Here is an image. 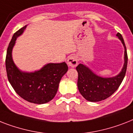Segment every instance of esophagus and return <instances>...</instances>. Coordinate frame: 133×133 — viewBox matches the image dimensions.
Instances as JSON below:
<instances>
[{"label": "esophagus", "instance_id": "1", "mask_svg": "<svg viewBox=\"0 0 133 133\" xmlns=\"http://www.w3.org/2000/svg\"><path fill=\"white\" fill-rule=\"evenodd\" d=\"M78 64L77 57L75 55H71L68 59V65L72 68H75Z\"/></svg>", "mask_w": 133, "mask_h": 133}]
</instances>
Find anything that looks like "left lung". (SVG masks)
Segmentation results:
<instances>
[{"instance_id":"8db88e82","label":"left lung","mask_w":133,"mask_h":133,"mask_svg":"<svg viewBox=\"0 0 133 133\" xmlns=\"http://www.w3.org/2000/svg\"><path fill=\"white\" fill-rule=\"evenodd\" d=\"M124 47V64L118 75L111 78L97 76L85 65L80 63L76 68L78 77L77 85L81 94L88 101L99 102L111 96L121 85L126 74L128 63V55L124 41L119 33H117Z\"/></svg>"}]
</instances>
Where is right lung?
Listing matches in <instances>:
<instances>
[{
    "label": "right lung",
    "mask_w": 133,
    "mask_h": 133,
    "mask_svg": "<svg viewBox=\"0 0 133 133\" xmlns=\"http://www.w3.org/2000/svg\"><path fill=\"white\" fill-rule=\"evenodd\" d=\"M26 26L14 33L7 48L5 65L7 78L17 94L28 102L44 104L55 96L62 76L68 70L65 62L48 63L34 72H23L16 67L12 59V49L18 36Z\"/></svg>",
    "instance_id": "obj_1"
}]
</instances>
